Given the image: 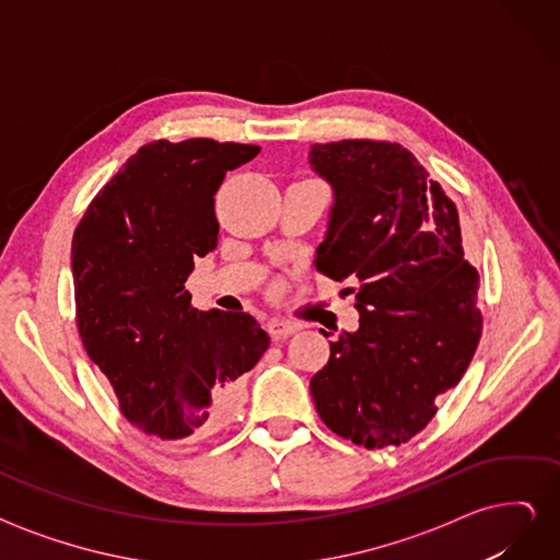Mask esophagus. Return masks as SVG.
<instances>
[{
    "label": "esophagus",
    "mask_w": 560,
    "mask_h": 560,
    "mask_svg": "<svg viewBox=\"0 0 560 560\" xmlns=\"http://www.w3.org/2000/svg\"><path fill=\"white\" fill-rule=\"evenodd\" d=\"M266 329H268L270 336H273V341H282V338L292 336L296 331V325H292V322H287V319L273 317V319H268Z\"/></svg>",
    "instance_id": "esophagus-1"
}]
</instances>
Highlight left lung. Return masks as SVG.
Listing matches in <instances>:
<instances>
[{"label": "left lung", "instance_id": "8db88e82", "mask_svg": "<svg viewBox=\"0 0 560 560\" xmlns=\"http://www.w3.org/2000/svg\"><path fill=\"white\" fill-rule=\"evenodd\" d=\"M308 163L334 198L315 266L360 282V327L329 343L311 378L315 409L352 444L397 446L428 425L434 399L471 362L479 273L465 261L455 206L411 151L343 140L313 144Z\"/></svg>", "mask_w": 560, "mask_h": 560}]
</instances>
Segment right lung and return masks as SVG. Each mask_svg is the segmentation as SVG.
Returning a JSON list of instances; mask_svg holds the SVG:
<instances>
[{"label": "right lung", "instance_id": "obj_1", "mask_svg": "<svg viewBox=\"0 0 560 560\" xmlns=\"http://www.w3.org/2000/svg\"><path fill=\"white\" fill-rule=\"evenodd\" d=\"M259 151L214 140L144 144L74 231L83 348L124 416L165 442L229 425L241 376L270 343L249 313L198 311L184 290L194 264L217 249L219 184Z\"/></svg>", "mask_w": 560, "mask_h": 560}]
</instances>
